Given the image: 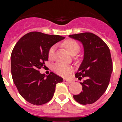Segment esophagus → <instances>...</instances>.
Here are the masks:
<instances>
[{
  "instance_id": "34e87169",
  "label": "esophagus",
  "mask_w": 122,
  "mask_h": 122,
  "mask_svg": "<svg viewBox=\"0 0 122 122\" xmlns=\"http://www.w3.org/2000/svg\"><path fill=\"white\" fill-rule=\"evenodd\" d=\"M63 82H64L65 83H71V81L70 80H68V79H63Z\"/></svg>"
}]
</instances>
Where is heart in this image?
<instances>
[{
    "label": "heart",
    "instance_id": "obj_1",
    "mask_svg": "<svg viewBox=\"0 0 122 122\" xmlns=\"http://www.w3.org/2000/svg\"><path fill=\"white\" fill-rule=\"evenodd\" d=\"M63 45L66 48L69 53L71 55H75L79 51L80 47L76 41L73 40H66L63 42ZM55 49H56V45L52 46L48 51V56L49 58H52L54 54ZM54 70L57 74H59L60 76L66 77L68 74L71 73L72 69L70 65H68L64 63H57L54 66Z\"/></svg>",
    "mask_w": 122,
    "mask_h": 122
}]
</instances>
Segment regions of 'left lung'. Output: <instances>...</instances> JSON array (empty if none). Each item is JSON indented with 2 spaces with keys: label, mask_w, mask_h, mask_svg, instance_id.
Segmentation results:
<instances>
[{
  "label": "left lung",
  "mask_w": 122,
  "mask_h": 122,
  "mask_svg": "<svg viewBox=\"0 0 122 122\" xmlns=\"http://www.w3.org/2000/svg\"><path fill=\"white\" fill-rule=\"evenodd\" d=\"M69 37L80 41L84 48V57L75 77H84L82 91L73 95L81 104H90L97 101L108 87L112 73V62L109 48L97 35L90 32L70 35Z\"/></svg>",
  "instance_id": "obj_1"
}]
</instances>
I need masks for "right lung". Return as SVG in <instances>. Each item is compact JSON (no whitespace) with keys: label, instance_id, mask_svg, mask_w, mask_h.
I'll list each match as a JSON object with an SVG mask.
<instances>
[{"label":"right lung","instance_id":"right-lung-1","mask_svg":"<svg viewBox=\"0 0 122 122\" xmlns=\"http://www.w3.org/2000/svg\"><path fill=\"white\" fill-rule=\"evenodd\" d=\"M65 37L39 32H29L19 39L11 55L13 80L19 94L34 105H42L53 97L57 83L63 78L51 72L48 76L39 71L48 60L52 46Z\"/></svg>","mask_w":122,"mask_h":122}]
</instances>
